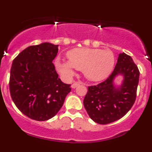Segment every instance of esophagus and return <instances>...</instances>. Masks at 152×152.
I'll return each mask as SVG.
<instances>
[{
	"instance_id": "obj_1",
	"label": "esophagus",
	"mask_w": 152,
	"mask_h": 152,
	"mask_svg": "<svg viewBox=\"0 0 152 152\" xmlns=\"http://www.w3.org/2000/svg\"><path fill=\"white\" fill-rule=\"evenodd\" d=\"M81 83V82H75V83H74L71 85V88H76V87L78 86Z\"/></svg>"
}]
</instances>
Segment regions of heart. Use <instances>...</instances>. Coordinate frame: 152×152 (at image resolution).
<instances>
[{"instance_id": "obj_1", "label": "heart", "mask_w": 152, "mask_h": 152, "mask_svg": "<svg viewBox=\"0 0 152 152\" xmlns=\"http://www.w3.org/2000/svg\"><path fill=\"white\" fill-rule=\"evenodd\" d=\"M69 61L58 58L56 65L64 77L71 78L74 74V68L81 70L87 79L102 81L112 72L115 65V56L109 49L78 48L67 53Z\"/></svg>"}]
</instances>
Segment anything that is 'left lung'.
<instances>
[{
	"mask_svg": "<svg viewBox=\"0 0 152 152\" xmlns=\"http://www.w3.org/2000/svg\"><path fill=\"white\" fill-rule=\"evenodd\" d=\"M124 77L120 86L114 83L118 75ZM140 71L130 56L119 54L113 73L105 81L88 88L83 105L95 122L111 123L125 116L134 105L139 83Z\"/></svg>",
	"mask_w": 152,
	"mask_h": 152,
	"instance_id": "1",
	"label": "left lung"
}]
</instances>
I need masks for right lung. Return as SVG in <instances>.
<instances>
[{
  "label": "right lung",
  "mask_w": 152,
  "mask_h": 152,
  "mask_svg": "<svg viewBox=\"0 0 152 152\" xmlns=\"http://www.w3.org/2000/svg\"><path fill=\"white\" fill-rule=\"evenodd\" d=\"M57 53L58 45L44 42L27 47L12 61L10 96L19 110L32 120L45 121L55 116L71 91L52 63Z\"/></svg>",
  "instance_id": "obj_1"
}]
</instances>
